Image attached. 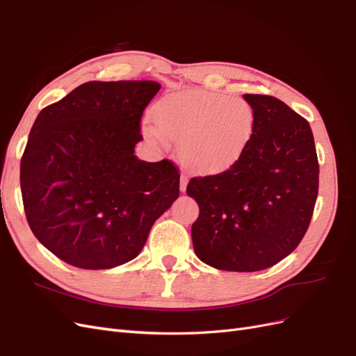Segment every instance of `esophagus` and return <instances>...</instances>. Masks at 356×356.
<instances>
[{
	"label": "esophagus",
	"instance_id": "obj_1",
	"mask_svg": "<svg viewBox=\"0 0 356 356\" xmlns=\"http://www.w3.org/2000/svg\"><path fill=\"white\" fill-rule=\"evenodd\" d=\"M187 182H188V172L186 169H182V172H181V181H179L181 191H186Z\"/></svg>",
	"mask_w": 356,
	"mask_h": 356
}]
</instances>
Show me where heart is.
<instances>
[{"instance_id": "heart-1", "label": "heart", "mask_w": 356, "mask_h": 356, "mask_svg": "<svg viewBox=\"0 0 356 356\" xmlns=\"http://www.w3.org/2000/svg\"><path fill=\"white\" fill-rule=\"evenodd\" d=\"M157 127L144 134L154 141L182 145V157L196 170L220 172L241 157L254 134L255 111L241 98L209 90L172 92L153 108Z\"/></svg>"}]
</instances>
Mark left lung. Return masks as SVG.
Segmentation results:
<instances>
[{
    "instance_id": "obj_1",
    "label": "left lung",
    "mask_w": 356,
    "mask_h": 356,
    "mask_svg": "<svg viewBox=\"0 0 356 356\" xmlns=\"http://www.w3.org/2000/svg\"><path fill=\"white\" fill-rule=\"evenodd\" d=\"M255 111L241 157L217 175L195 177L199 203L195 252L220 270L257 272L279 263L303 239L314 215L319 165L306 118L268 95H243Z\"/></svg>"
}]
</instances>
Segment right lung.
I'll return each instance as SVG.
<instances>
[{"mask_svg": "<svg viewBox=\"0 0 356 356\" xmlns=\"http://www.w3.org/2000/svg\"><path fill=\"white\" fill-rule=\"evenodd\" d=\"M159 90L156 81H89L35 118L20 160L25 215L65 263L101 270L134 260L179 196L177 165L134 154Z\"/></svg>", "mask_w": 356, "mask_h": 356, "instance_id": "obj_1", "label": "right lung"}]
</instances>
